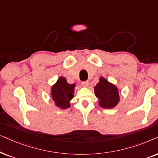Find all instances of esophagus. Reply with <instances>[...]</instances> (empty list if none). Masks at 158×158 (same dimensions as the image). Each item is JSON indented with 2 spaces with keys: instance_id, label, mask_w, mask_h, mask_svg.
Listing matches in <instances>:
<instances>
[{
  "instance_id": "esophagus-1",
  "label": "esophagus",
  "mask_w": 158,
  "mask_h": 158,
  "mask_svg": "<svg viewBox=\"0 0 158 158\" xmlns=\"http://www.w3.org/2000/svg\"><path fill=\"white\" fill-rule=\"evenodd\" d=\"M89 81H82L81 82V85H82L84 87H88V85H89Z\"/></svg>"
}]
</instances>
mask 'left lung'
I'll return each mask as SVG.
<instances>
[{
	"label": "left lung",
	"instance_id": "1",
	"mask_svg": "<svg viewBox=\"0 0 158 158\" xmlns=\"http://www.w3.org/2000/svg\"><path fill=\"white\" fill-rule=\"evenodd\" d=\"M95 96L99 99L98 103L102 108H113L119 102V93L117 87L103 77L94 87Z\"/></svg>",
	"mask_w": 158,
	"mask_h": 158
}]
</instances>
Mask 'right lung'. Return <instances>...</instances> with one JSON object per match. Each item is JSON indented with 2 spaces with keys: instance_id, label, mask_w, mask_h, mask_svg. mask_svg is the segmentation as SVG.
<instances>
[{
  "instance_id": "obj_1",
  "label": "right lung",
  "mask_w": 158,
  "mask_h": 158,
  "mask_svg": "<svg viewBox=\"0 0 158 158\" xmlns=\"http://www.w3.org/2000/svg\"><path fill=\"white\" fill-rule=\"evenodd\" d=\"M76 85H70L65 77H60L51 87V97L56 106L60 109L70 107V101L73 98Z\"/></svg>"
}]
</instances>
